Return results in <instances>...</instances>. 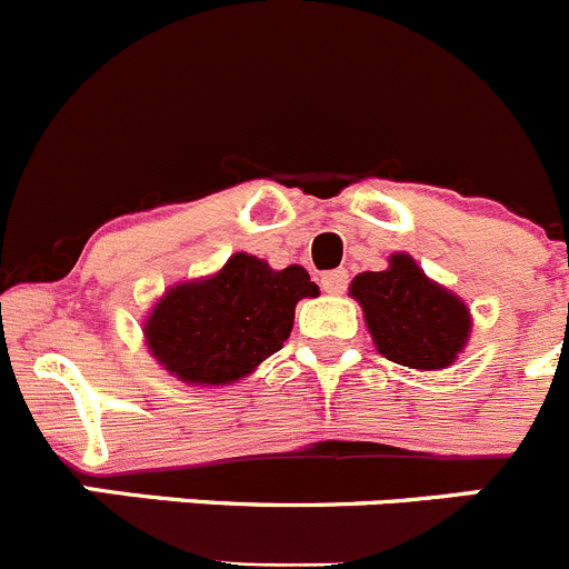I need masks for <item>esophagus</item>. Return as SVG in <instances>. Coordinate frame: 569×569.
Returning <instances> with one entry per match:
<instances>
[{"mask_svg":"<svg viewBox=\"0 0 569 569\" xmlns=\"http://www.w3.org/2000/svg\"><path fill=\"white\" fill-rule=\"evenodd\" d=\"M321 288L328 290L330 296H339L347 290V270H330L321 276Z\"/></svg>","mask_w":569,"mask_h":569,"instance_id":"obj_1","label":"esophagus"}]
</instances>
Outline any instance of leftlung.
I'll list each match as a JSON object with an SVG mask.
<instances>
[{
	"instance_id": "obj_1",
	"label": "left lung",
	"mask_w": 569,
	"mask_h": 569,
	"mask_svg": "<svg viewBox=\"0 0 569 569\" xmlns=\"http://www.w3.org/2000/svg\"><path fill=\"white\" fill-rule=\"evenodd\" d=\"M350 296L365 310L367 330L385 359L413 370H441L470 339V310L447 288L427 279L407 253L390 256V268L367 270L350 281Z\"/></svg>"
}]
</instances>
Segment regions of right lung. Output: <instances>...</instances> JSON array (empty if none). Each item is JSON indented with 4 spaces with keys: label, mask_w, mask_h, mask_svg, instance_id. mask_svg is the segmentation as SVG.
<instances>
[{
    "label": "right lung",
    "mask_w": 569,
    "mask_h": 569,
    "mask_svg": "<svg viewBox=\"0 0 569 569\" xmlns=\"http://www.w3.org/2000/svg\"><path fill=\"white\" fill-rule=\"evenodd\" d=\"M319 288L308 270H273L264 259L233 253L219 273L182 281L156 301L144 339L156 361L188 385H230L281 350L299 299Z\"/></svg>",
    "instance_id": "obj_1"
}]
</instances>
